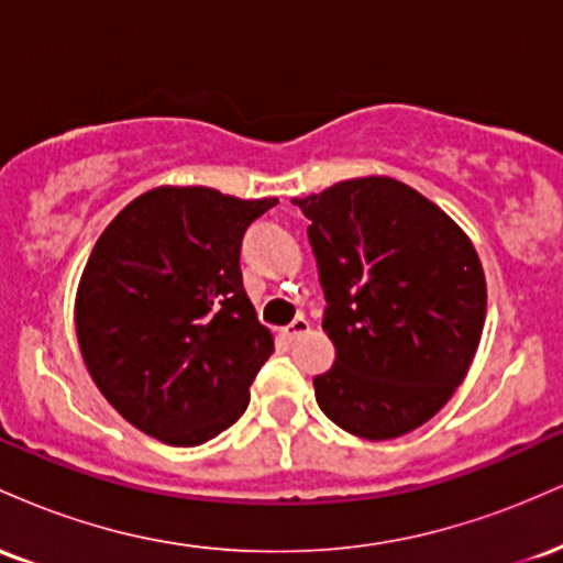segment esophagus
Masks as SVG:
<instances>
[{"instance_id":"1","label":"esophagus","mask_w":563,"mask_h":563,"mask_svg":"<svg viewBox=\"0 0 563 563\" xmlns=\"http://www.w3.org/2000/svg\"><path fill=\"white\" fill-rule=\"evenodd\" d=\"M283 333H286L290 341H296L299 335L309 333V320L307 318H296L294 322H290V325H286V331H283Z\"/></svg>"}]
</instances>
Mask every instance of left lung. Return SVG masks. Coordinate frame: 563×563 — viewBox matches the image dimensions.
Listing matches in <instances>:
<instances>
[{
  "mask_svg": "<svg viewBox=\"0 0 563 563\" xmlns=\"http://www.w3.org/2000/svg\"><path fill=\"white\" fill-rule=\"evenodd\" d=\"M325 294L335 363L314 376L320 410L380 442L434 418L466 378L487 283L466 232L391 177L346 179L294 198Z\"/></svg>",
  "mask_w": 563,
  "mask_h": 563,
  "instance_id": "left-lung-1",
  "label": "left lung"
}]
</instances>
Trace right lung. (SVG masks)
<instances>
[{
	"instance_id": "add662e5",
	"label": "right lung",
	"mask_w": 563,
	"mask_h": 563,
	"mask_svg": "<svg viewBox=\"0 0 563 563\" xmlns=\"http://www.w3.org/2000/svg\"><path fill=\"white\" fill-rule=\"evenodd\" d=\"M275 203L156 187L95 243L76 335L97 389L145 434L196 448L249 407L275 341L243 288L241 245Z\"/></svg>"
}]
</instances>
